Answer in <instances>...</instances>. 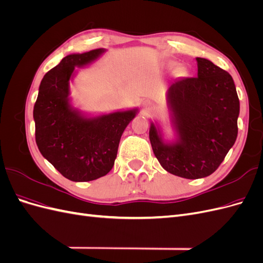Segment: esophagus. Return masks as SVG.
Masks as SVG:
<instances>
[{
  "mask_svg": "<svg viewBox=\"0 0 263 263\" xmlns=\"http://www.w3.org/2000/svg\"><path fill=\"white\" fill-rule=\"evenodd\" d=\"M142 107H144L146 112H148V110L153 108V105H151V103L149 101H144V103H142Z\"/></svg>",
  "mask_w": 263,
  "mask_h": 263,
  "instance_id": "1",
  "label": "esophagus"
}]
</instances>
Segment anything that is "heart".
<instances>
[{
	"instance_id": "b5f03b06",
	"label": "heart",
	"mask_w": 263,
	"mask_h": 263,
	"mask_svg": "<svg viewBox=\"0 0 263 263\" xmlns=\"http://www.w3.org/2000/svg\"><path fill=\"white\" fill-rule=\"evenodd\" d=\"M174 67H176V62H168V63H166V65H165V68L169 69V70L173 69ZM178 72H180V71H178Z\"/></svg>"
}]
</instances>
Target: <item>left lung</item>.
Masks as SVG:
<instances>
[{"mask_svg":"<svg viewBox=\"0 0 263 263\" xmlns=\"http://www.w3.org/2000/svg\"><path fill=\"white\" fill-rule=\"evenodd\" d=\"M197 77L174 81L166 92L174 139L150 122L149 139L162 168L184 179L216 171L235 144L239 99L232 76L208 59L196 58Z\"/></svg>","mask_w":263,"mask_h":263,"instance_id":"8db88e82","label":"left lung"}]
</instances>
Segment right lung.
I'll use <instances>...</instances> for the list:
<instances>
[{
    "label": "right lung",
    "instance_id": "right-lung-1",
    "mask_svg": "<svg viewBox=\"0 0 263 263\" xmlns=\"http://www.w3.org/2000/svg\"><path fill=\"white\" fill-rule=\"evenodd\" d=\"M104 48L71 53L47 72L34 106L35 136L39 151L63 177L86 182L112 170L122 135L138 108L91 115L73 106L70 82L76 67L90 66Z\"/></svg>",
    "mask_w": 263,
    "mask_h": 263
}]
</instances>
